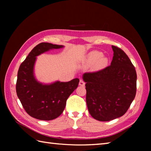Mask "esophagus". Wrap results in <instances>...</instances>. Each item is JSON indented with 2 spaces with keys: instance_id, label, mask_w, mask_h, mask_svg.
Masks as SVG:
<instances>
[{
  "instance_id": "esophagus-1",
  "label": "esophagus",
  "mask_w": 151,
  "mask_h": 151,
  "mask_svg": "<svg viewBox=\"0 0 151 151\" xmlns=\"http://www.w3.org/2000/svg\"><path fill=\"white\" fill-rule=\"evenodd\" d=\"M85 84H86V83L84 82V81H83V80H81V81H80V82H79V85L81 86H84Z\"/></svg>"
}]
</instances>
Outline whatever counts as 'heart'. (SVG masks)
I'll return each mask as SVG.
<instances>
[{
	"instance_id": "heart-1",
	"label": "heart",
	"mask_w": 151,
	"mask_h": 151,
	"mask_svg": "<svg viewBox=\"0 0 151 151\" xmlns=\"http://www.w3.org/2000/svg\"><path fill=\"white\" fill-rule=\"evenodd\" d=\"M102 56V53L99 51H92L88 54L87 56V63L89 65L95 63V66L97 69H101L106 65L108 60Z\"/></svg>"
}]
</instances>
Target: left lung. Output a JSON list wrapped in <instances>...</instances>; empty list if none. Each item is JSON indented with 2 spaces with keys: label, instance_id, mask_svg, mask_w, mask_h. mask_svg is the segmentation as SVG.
I'll return each mask as SVG.
<instances>
[{
  "label": "left lung",
  "instance_id": "left-lung-1",
  "mask_svg": "<svg viewBox=\"0 0 151 151\" xmlns=\"http://www.w3.org/2000/svg\"><path fill=\"white\" fill-rule=\"evenodd\" d=\"M111 47L114 56L110 65L83 75L88 111L100 121L123 116L136 94L135 67L123 50L114 45Z\"/></svg>",
  "mask_w": 151,
  "mask_h": 151
}]
</instances>
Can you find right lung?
Returning <instances> with one entry per match:
<instances>
[{"label": "right lung", "instance_id": "add662e5", "mask_svg": "<svg viewBox=\"0 0 151 151\" xmlns=\"http://www.w3.org/2000/svg\"><path fill=\"white\" fill-rule=\"evenodd\" d=\"M62 47V45L49 43L38 44L19 68L16 82L17 97L27 113L37 119L50 121L59 117L65 109L67 99L78 86V78L43 85L34 78L33 69L36 57L50 49Z\"/></svg>", "mask_w": 151, "mask_h": 151}]
</instances>
